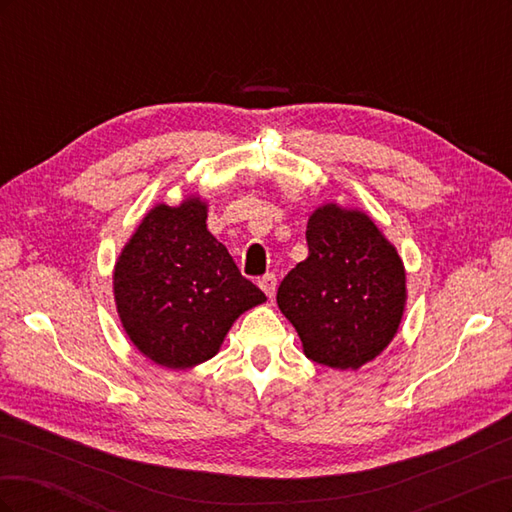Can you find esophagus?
<instances>
[{"mask_svg": "<svg viewBox=\"0 0 512 512\" xmlns=\"http://www.w3.org/2000/svg\"><path fill=\"white\" fill-rule=\"evenodd\" d=\"M260 288L265 290V294H267L269 299H273V297H275V288H277V277H275L273 273H267V275L260 280Z\"/></svg>", "mask_w": 512, "mask_h": 512, "instance_id": "obj_1", "label": "esophagus"}]
</instances>
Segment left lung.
<instances>
[{
	"label": "left lung",
	"instance_id": "left-lung-1",
	"mask_svg": "<svg viewBox=\"0 0 512 512\" xmlns=\"http://www.w3.org/2000/svg\"><path fill=\"white\" fill-rule=\"evenodd\" d=\"M309 256L280 284L277 305L307 359L359 369L393 342L406 309V269L365 211L320 205L307 222Z\"/></svg>",
	"mask_w": 512,
	"mask_h": 512
}]
</instances>
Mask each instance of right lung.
Returning <instances> with one entry per match:
<instances>
[{"instance_id":"obj_1","label":"right lung","mask_w":512,"mask_h":512,"mask_svg":"<svg viewBox=\"0 0 512 512\" xmlns=\"http://www.w3.org/2000/svg\"><path fill=\"white\" fill-rule=\"evenodd\" d=\"M113 294L130 342L168 369L209 361L232 322L267 301L207 230L200 196L145 213L115 262Z\"/></svg>"}]
</instances>
